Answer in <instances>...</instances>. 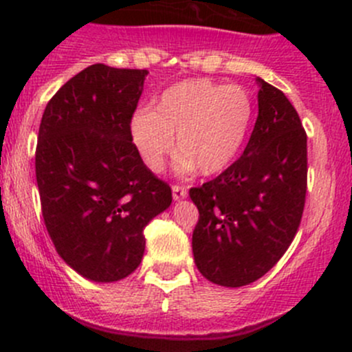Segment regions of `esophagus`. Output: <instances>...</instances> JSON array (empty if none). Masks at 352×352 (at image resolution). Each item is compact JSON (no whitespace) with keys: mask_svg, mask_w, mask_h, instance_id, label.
<instances>
[{"mask_svg":"<svg viewBox=\"0 0 352 352\" xmlns=\"http://www.w3.org/2000/svg\"><path fill=\"white\" fill-rule=\"evenodd\" d=\"M186 195L188 190L184 186H177V184L173 186V198H175V200H183V198H186Z\"/></svg>","mask_w":352,"mask_h":352,"instance_id":"esophagus-1","label":"esophagus"}]
</instances>
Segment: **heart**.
<instances>
[{
	"instance_id": "1",
	"label": "heart",
	"mask_w": 352,
	"mask_h": 352,
	"mask_svg": "<svg viewBox=\"0 0 352 352\" xmlns=\"http://www.w3.org/2000/svg\"><path fill=\"white\" fill-rule=\"evenodd\" d=\"M255 106L245 87L205 78L184 80L162 92L154 111L131 118V140L152 173L162 171L177 151L183 171L217 175L241 152L252 126Z\"/></svg>"
}]
</instances>
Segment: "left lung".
I'll return each mask as SVG.
<instances>
[{
	"instance_id": "8db88e82",
	"label": "left lung",
	"mask_w": 352,
	"mask_h": 352,
	"mask_svg": "<svg viewBox=\"0 0 352 352\" xmlns=\"http://www.w3.org/2000/svg\"><path fill=\"white\" fill-rule=\"evenodd\" d=\"M258 116L245 152L215 179L191 188L198 208L191 246L210 283L241 287L289 248L306 197V133L279 89L256 76Z\"/></svg>"
}]
</instances>
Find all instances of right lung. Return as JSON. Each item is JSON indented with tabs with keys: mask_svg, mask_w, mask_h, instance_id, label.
I'll list each match as a JSON object with an SVG mask.
<instances>
[{
	"mask_svg": "<svg viewBox=\"0 0 352 352\" xmlns=\"http://www.w3.org/2000/svg\"><path fill=\"white\" fill-rule=\"evenodd\" d=\"M147 69L97 63L69 78L44 109L36 177L58 255L94 283L130 276L144 229L171 205L168 183L147 169L130 123Z\"/></svg>",
	"mask_w": 352,
	"mask_h": 352,
	"instance_id": "1",
	"label": "right lung"
}]
</instances>
